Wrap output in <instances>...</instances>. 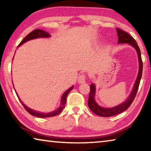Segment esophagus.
Returning a JSON list of instances; mask_svg holds the SVG:
<instances>
[{"label": "esophagus", "instance_id": "1", "mask_svg": "<svg viewBox=\"0 0 151 151\" xmlns=\"http://www.w3.org/2000/svg\"><path fill=\"white\" fill-rule=\"evenodd\" d=\"M86 80V76L85 75H83V74H82L80 76H78V83H83L85 82Z\"/></svg>", "mask_w": 151, "mask_h": 151}]
</instances>
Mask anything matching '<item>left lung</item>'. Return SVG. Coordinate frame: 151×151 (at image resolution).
<instances>
[{"label": "left lung", "mask_w": 151, "mask_h": 151, "mask_svg": "<svg viewBox=\"0 0 151 151\" xmlns=\"http://www.w3.org/2000/svg\"><path fill=\"white\" fill-rule=\"evenodd\" d=\"M116 31L117 35H118L119 37V44H122V43H129L130 45H131L132 47L134 48L135 50H137L139 63V73H138L137 80L135 81L133 88H132V91L131 94H130V96L128 97V99L124 102V103H122L121 104H120L119 105L112 107V108H103V107L99 106V104L96 103V102L94 100V96H95L96 93V87L94 84H91L90 86V94H89L88 97V106L89 107V109H91V111L94 112V114L103 117L112 116L116 115V114H118L119 113H121V112L123 111H126V110L131 106V104L134 101L135 96H136L142 73V61L141 58V54H140V48L137 45L136 40H135L129 34H128L127 32L119 29V28L116 29Z\"/></svg>", "instance_id": "obj_1"}]
</instances>
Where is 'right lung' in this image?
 Returning a JSON list of instances; mask_svg holds the SVG:
<instances>
[{"instance_id": "add662e5", "label": "right lung", "mask_w": 151, "mask_h": 151, "mask_svg": "<svg viewBox=\"0 0 151 151\" xmlns=\"http://www.w3.org/2000/svg\"><path fill=\"white\" fill-rule=\"evenodd\" d=\"M50 37V35L49 34V33L45 31V30H41V29H36L35 30H33V31H32L31 32H30L29 34L28 35L27 37L22 40L21 42H20V43L18 47H20V45H22V44H23V43L27 42L28 40L35 39H37V38H48V37ZM73 88V86H71L70 88H68L67 91H66L65 92V93L63 94L62 98H61L60 105L59 107H58V109L57 110H56V111H54L50 112H48V113H43V112H39L34 111V110H32V109H30V108H29V107L25 105V104L23 103H22L21 101H20V99L19 97V96H18V94H17V93H16V94H17V95L18 96V98H19V101H20V103H22V104L24 106V108L26 109V111L28 112H29L30 114H32V115H33V116L39 117V118H47V117H51V116H54L57 115V114H59L60 112H62L63 109L65 108V104H66V97H67L68 94L69 93V92L71 90H72Z\"/></svg>"}]
</instances>
